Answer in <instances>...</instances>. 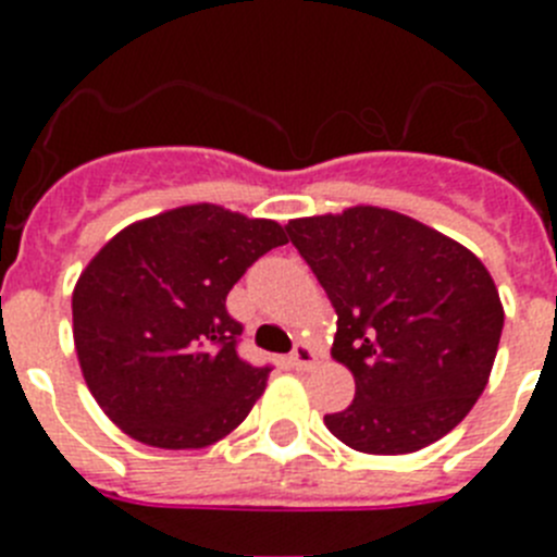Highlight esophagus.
Listing matches in <instances>:
<instances>
[{
    "label": "esophagus",
    "mask_w": 557,
    "mask_h": 557,
    "mask_svg": "<svg viewBox=\"0 0 557 557\" xmlns=\"http://www.w3.org/2000/svg\"><path fill=\"white\" fill-rule=\"evenodd\" d=\"M289 368H295V371H309V368L318 362V354L312 351V346H307V343H298L295 346V351L289 354Z\"/></svg>",
    "instance_id": "34e87169"
}]
</instances>
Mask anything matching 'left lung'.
<instances>
[{"label":"left lung","instance_id":"obj_1","mask_svg":"<svg viewBox=\"0 0 557 557\" xmlns=\"http://www.w3.org/2000/svg\"><path fill=\"white\" fill-rule=\"evenodd\" d=\"M337 312L332 357L354 401L323 418L366 455H410L469 416L488 385L505 309L488 268L451 236L379 206L289 220Z\"/></svg>","mask_w":557,"mask_h":557}]
</instances>
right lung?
<instances>
[{
	"instance_id": "obj_1",
	"label": "right lung",
	"mask_w": 557,
	"mask_h": 557,
	"mask_svg": "<svg viewBox=\"0 0 557 557\" xmlns=\"http://www.w3.org/2000/svg\"><path fill=\"white\" fill-rule=\"evenodd\" d=\"M284 243L275 220L195 203L136 220L86 264L72 293L77 362L125 435L203 449L248 418L270 368L239 359L225 295Z\"/></svg>"
}]
</instances>
